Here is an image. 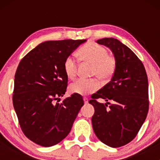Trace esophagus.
<instances>
[{"label": "esophagus", "instance_id": "34e87169", "mask_svg": "<svg viewBox=\"0 0 160 160\" xmlns=\"http://www.w3.org/2000/svg\"><path fill=\"white\" fill-rule=\"evenodd\" d=\"M83 101H84V104H88L89 100H88V98H83Z\"/></svg>", "mask_w": 160, "mask_h": 160}]
</instances>
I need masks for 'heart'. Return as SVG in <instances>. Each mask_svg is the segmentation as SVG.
Here are the masks:
<instances>
[{"mask_svg":"<svg viewBox=\"0 0 160 160\" xmlns=\"http://www.w3.org/2000/svg\"><path fill=\"white\" fill-rule=\"evenodd\" d=\"M80 61L91 64V76H95L103 82H108L112 78L117 69L115 57L108 54V51L99 44L90 42L84 45L78 52ZM78 62L73 56L66 58L63 70L67 78L72 80L77 72ZM100 83L97 79H79L70 84V91L78 95H88L97 91Z\"/></svg>","mask_w":160,"mask_h":160,"instance_id":"heart-1","label":"heart"}]
</instances>
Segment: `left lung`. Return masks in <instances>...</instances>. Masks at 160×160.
<instances>
[{"label":"left lung","mask_w":160,"mask_h":160,"mask_svg":"<svg viewBox=\"0 0 160 160\" xmlns=\"http://www.w3.org/2000/svg\"><path fill=\"white\" fill-rule=\"evenodd\" d=\"M97 42L111 49L117 69L111 81L91 95L89 103L94 108L92 125L103 143L113 148L121 147L135 138L147 116V74L138 56L118 39L104 38ZM99 98L108 101L107 104L98 102L96 100Z\"/></svg>","instance_id":"left-lung-1"}]
</instances>
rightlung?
<instances>
[{
    "label": "right lung",
    "instance_id": "obj_1",
    "mask_svg": "<svg viewBox=\"0 0 160 160\" xmlns=\"http://www.w3.org/2000/svg\"><path fill=\"white\" fill-rule=\"evenodd\" d=\"M85 39L41 43L20 61L14 76L13 105L24 135L39 146L49 147L70 133L83 105V97L72 93L56 103L67 91L63 63Z\"/></svg>",
    "mask_w": 160,
    "mask_h": 160
}]
</instances>
